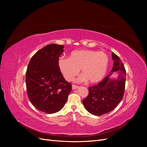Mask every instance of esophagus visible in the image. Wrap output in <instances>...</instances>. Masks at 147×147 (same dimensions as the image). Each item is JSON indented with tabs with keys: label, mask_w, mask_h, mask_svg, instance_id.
I'll list each match as a JSON object with an SVG mask.
<instances>
[{
	"label": "esophagus",
	"mask_w": 147,
	"mask_h": 147,
	"mask_svg": "<svg viewBox=\"0 0 147 147\" xmlns=\"http://www.w3.org/2000/svg\"><path fill=\"white\" fill-rule=\"evenodd\" d=\"M78 88V86L77 85H75V84H72V89L73 90H76V89Z\"/></svg>",
	"instance_id": "1"
}]
</instances>
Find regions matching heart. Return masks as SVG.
<instances>
[{"label":"heart","mask_w":147,"mask_h":147,"mask_svg":"<svg viewBox=\"0 0 147 147\" xmlns=\"http://www.w3.org/2000/svg\"><path fill=\"white\" fill-rule=\"evenodd\" d=\"M109 63V56L104 51L81 50L71 52L69 59L60 58L58 66L67 81H72L80 69L82 75L78 80L94 84L105 77Z\"/></svg>","instance_id":"b5f03b06"}]
</instances>
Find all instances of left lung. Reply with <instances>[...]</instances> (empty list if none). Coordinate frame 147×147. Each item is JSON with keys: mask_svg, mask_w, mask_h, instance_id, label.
<instances>
[{"mask_svg": "<svg viewBox=\"0 0 147 147\" xmlns=\"http://www.w3.org/2000/svg\"><path fill=\"white\" fill-rule=\"evenodd\" d=\"M113 65L110 73L102 82L89 87L88 96L83 104L88 112L100 116L115 109L123 99L125 89L126 70L119 57L112 53ZM119 71L117 79H112L113 72Z\"/></svg>", "mask_w": 147, "mask_h": 147, "instance_id": "8db88e82", "label": "left lung"}]
</instances>
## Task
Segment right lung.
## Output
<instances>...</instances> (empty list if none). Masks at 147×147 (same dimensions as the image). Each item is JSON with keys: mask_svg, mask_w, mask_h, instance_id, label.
<instances>
[{"mask_svg": "<svg viewBox=\"0 0 147 147\" xmlns=\"http://www.w3.org/2000/svg\"><path fill=\"white\" fill-rule=\"evenodd\" d=\"M64 46L50 44L30 59L26 73V89L35 108L51 114L63 109L72 91V84L64 78L58 66Z\"/></svg>", "mask_w": 147, "mask_h": 147, "instance_id": "1", "label": "right lung"}]
</instances>
